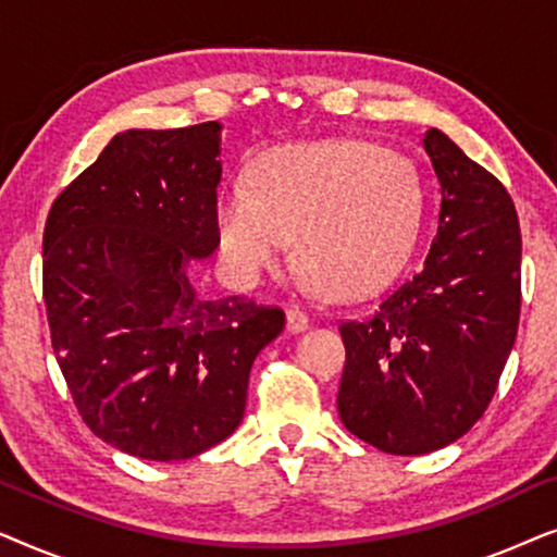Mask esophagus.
Returning a JSON list of instances; mask_svg holds the SVG:
<instances>
[{
  "label": "esophagus",
  "mask_w": 557,
  "mask_h": 557,
  "mask_svg": "<svg viewBox=\"0 0 557 557\" xmlns=\"http://www.w3.org/2000/svg\"><path fill=\"white\" fill-rule=\"evenodd\" d=\"M286 326L288 332H304L309 326V314L299 307H292L286 311Z\"/></svg>",
  "instance_id": "obj_1"
}]
</instances>
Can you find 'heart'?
<instances>
[{"label": "heart", "mask_w": 557, "mask_h": 557, "mask_svg": "<svg viewBox=\"0 0 557 557\" xmlns=\"http://www.w3.org/2000/svg\"><path fill=\"white\" fill-rule=\"evenodd\" d=\"M425 189L416 162L362 139L284 144L250 162L246 185L215 205L225 263L258 281L286 258L332 299L383 288L408 261L423 223Z\"/></svg>", "instance_id": "1"}]
</instances>
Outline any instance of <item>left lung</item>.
I'll use <instances>...</instances> for the list:
<instances>
[{"label":"left lung","mask_w":557,"mask_h":557,"mask_svg":"<svg viewBox=\"0 0 557 557\" xmlns=\"http://www.w3.org/2000/svg\"><path fill=\"white\" fill-rule=\"evenodd\" d=\"M423 149L441 182L429 256L370 317L339 326L342 423L395 456L454 444L484 416L522 304L520 220L505 185L438 128Z\"/></svg>","instance_id":"left-lung-1"}]
</instances>
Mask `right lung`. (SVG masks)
<instances>
[{
    "label": "right lung",
    "mask_w": 557,
    "mask_h": 557,
    "mask_svg": "<svg viewBox=\"0 0 557 557\" xmlns=\"http://www.w3.org/2000/svg\"><path fill=\"white\" fill-rule=\"evenodd\" d=\"M220 124L132 128L55 197L42 233L52 352L106 444L182 461L238 429L278 307L202 299L189 258L220 246Z\"/></svg>",
    "instance_id": "add662e5"
}]
</instances>
